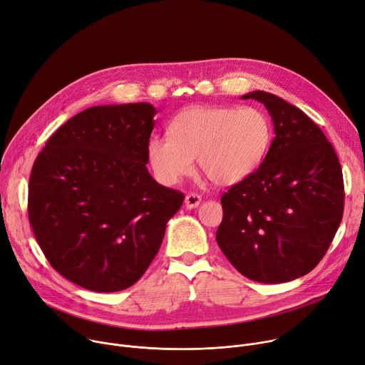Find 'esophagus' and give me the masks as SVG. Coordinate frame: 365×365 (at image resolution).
<instances>
[{"instance_id":"34e87169","label":"esophagus","mask_w":365,"mask_h":365,"mask_svg":"<svg viewBox=\"0 0 365 365\" xmlns=\"http://www.w3.org/2000/svg\"><path fill=\"white\" fill-rule=\"evenodd\" d=\"M200 201H201V197L198 194H187L184 203H185L187 209H195V207H198Z\"/></svg>"}]
</instances>
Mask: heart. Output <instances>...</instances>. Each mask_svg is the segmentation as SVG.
<instances>
[{"label":"heart","mask_w":365,"mask_h":365,"mask_svg":"<svg viewBox=\"0 0 365 365\" xmlns=\"http://www.w3.org/2000/svg\"><path fill=\"white\" fill-rule=\"evenodd\" d=\"M269 142V120L259 108L197 106L174 117L170 136L150 138L146 152L156 180L165 185L188 175L194 158L213 184L230 185L259 167Z\"/></svg>","instance_id":"b5f03b06"}]
</instances>
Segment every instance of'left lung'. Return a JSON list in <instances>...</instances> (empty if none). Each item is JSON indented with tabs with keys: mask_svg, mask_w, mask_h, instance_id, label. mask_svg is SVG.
Returning <instances> with one entry per match:
<instances>
[{
	"mask_svg": "<svg viewBox=\"0 0 365 365\" xmlns=\"http://www.w3.org/2000/svg\"><path fill=\"white\" fill-rule=\"evenodd\" d=\"M275 138L255 173L222 195L217 245L247 278L279 284L310 272L327 254L344 213V178L334 146L300 108L252 91Z\"/></svg>",
	"mask_w": 365,
	"mask_h": 365,
	"instance_id": "obj_1",
	"label": "left lung"
}]
</instances>
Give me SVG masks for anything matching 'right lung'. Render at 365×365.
<instances>
[{
    "label": "right lung",
    "mask_w": 365,
    "mask_h": 365,
    "mask_svg": "<svg viewBox=\"0 0 365 365\" xmlns=\"http://www.w3.org/2000/svg\"><path fill=\"white\" fill-rule=\"evenodd\" d=\"M149 103L96 106L46 142L29 181V220L51 265L98 293L125 290L158 254L184 194L149 174Z\"/></svg>",
    "instance_id": "1"
}]
</instances>
